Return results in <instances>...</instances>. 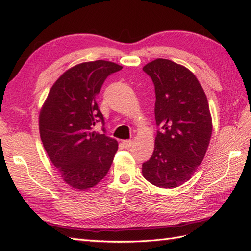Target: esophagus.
Listing matches in <instances>:
<instances>
[{"label": "esophagus", "instance_id": "34e87169", "mask_svg": "<svg viewBox=\"0 0 251 251\" xmlns=\"http://www.w3.org/2000/svg\"><path fill=\"white\" fill-rule=\"evenodd\" d=\"M123 145H124V147L126 149H128L132 146V140H130V139L129 140H124V141H123Z\"/></svg>", "mask_w": 251, "mask_h": 251}]
</instances>
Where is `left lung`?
<instances>
[{
  "label": "left lung",
  "mask_w": 251,
  "mask_h": 251,
  "mask_svg": "<svg viewBox=\"0 0 251 251\" xmlns=\"http://www.w3.org/2000/svg\"><path fill=\"white\" fill-rule=\"evenodd\" d=\"M143 71L155 87L158 130L142 175L158 188L174 189L191 179L205 156L212 132L209 105L199 79L185 67L158 58Z\"/></svg>",
  "instance_id": "8db88e82"
}]
</instances>
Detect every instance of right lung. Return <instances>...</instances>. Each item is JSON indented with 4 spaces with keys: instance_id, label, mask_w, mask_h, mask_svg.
Segmentation results:
<instances>
[{
    "instance_id": "right-lung-1",
    "label": "right lung",
    "mask_w": 251,
    "mask_h": 251,
    "mask_svg": "<svg viewBox=\"0 0 251 251\" xmlns=\"http://www.w3.org/2000/svg\"><path fill=\"white\" fill-rule=\"evenodd\" d=\"M122 68L105 60L74 66L52 85L42 106L41 140L61 178L73 189L93 188L113 162L117 141L93 131V127L98 122L104 124L96 96L105 78Z\"/></svg>"
}]
</instances>
